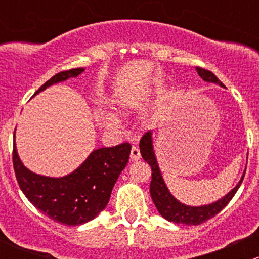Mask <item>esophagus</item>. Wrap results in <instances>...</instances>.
<instances>
[{
  "mask_svg": "<svg viewBox=\"0 0 259 259\" xmlns=\"http://www.w3.org/2000/svg\"><path fill=\"white\" fill-rule=\"evenodd\" d=\"M140 159V151L137 146H133L132 151H130V160L138 161Z\"/></svg>",
  "mask_w": 259,
  "mask_h": 259,
  "instance_id": "esophagus-1",
  "label": "esophagus"
}]
</instances>
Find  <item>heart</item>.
<instances>
[{"instance_id": "heart-1", "label": "heart", "mask_w": 259, "mask_h": 259, "mask_svg": "<svg viewBox=\"0 0 259 259\" xmlns=\"http://www.w3.org/2000/svg\"><path fill=\"white\" fill-rule=\"evenodd\" d=\"M114 104H115V108L117 109V111H119L120 114L126 115L129 114V111L132 110L133 108H134L137 101H135L133 98H130V96L124 95L117 98ZM103 122L104 125H106V126L109 127H116L119 126L120 120L114 113H111V111H106V113L103 114Z\"/></svg>"}]
</instances>
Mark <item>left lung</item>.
Masks as SVG:
<instances>
[{
  "label": "left lung",
  "instance_id": "left-lung-1",
  "mask_svg": "<svg viewBox=\"0 0 259 259\" xmlns=\"http://www.w3.org/2000/svg\"><path fill=\"white\" fill-rule=\"evenodd\" d=\"M197 72L203 80L207 82L218 83L219 86L224 88L223 83L219 81L218 77L213 74V72L208 71V70L200 69L197 67ZM140 154H142L143 159L151 166V182H150V195L153 199L154 204H155L156 209H158L160 215L165 218L166 221L173 222L177 224H185V226H198L200 223H204L208 219L213 218L215 214L223 209L234 194L237 193L238 188L241 187L243 178H244L245 169L243 171V176L241 180L237 183L236 187L222 197L221 199L215 200V202L209 203V204L204 205H187L184 203L179 202L176 197L170 193V190L166 187L165 182H164L163 174H161L160 168H159L158 160H156L155 151H154L153 145V132L146 133L144 137L140 140Z\"/></svg>",
  "mask_w": 259,
  "mask_h": 259
}]
</instances>
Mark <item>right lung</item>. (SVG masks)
<instances>
[{
    "label": "right lung",
    "instance_id": "1",
    "mask_svg": "<svg viewBox=\"0 0 259 259\" xmlns=\"http://www.w3.org/2000/svg\"><path fill=\"white\" fill-rule=\"evenodd\" d=\"M83 71V67H79L59 72L46 81L33 96L49 86L77 77ZM130 150L132 146L127 143L114 148L95 149L74 171L59 178L36 174L26 168L18 156L16 139L12 159L21 190L41 213L57 223L80 226L105 209L115 183L129 161Z\"/></svg>",
    "mask_w": 259,
    "mask_h": 259
}]
</instances>
